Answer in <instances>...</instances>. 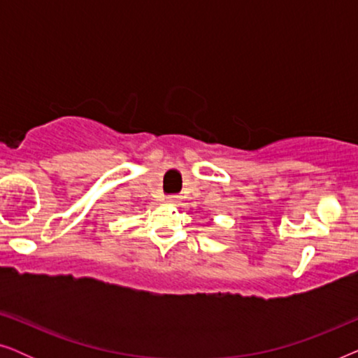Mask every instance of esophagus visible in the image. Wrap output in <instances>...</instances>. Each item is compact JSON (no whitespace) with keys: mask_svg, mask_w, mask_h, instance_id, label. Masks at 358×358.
Returning <instances> with one entry per match:
<instances>
[{"mask_svg":"<svg viewBox=\"0 0 358 358\" xmlns=\"http://www.w3.org/2000/svg\"><path fill=\"white\" fill-rule=\"evenodd\" d=\"M166 200H168V203H178L179 202V195H169V197Z\"/></svg>","mask_w":358,"mask_h":358,"instance_id":"obj_1","label":"esophagus"}]
</instances>
